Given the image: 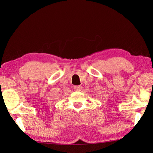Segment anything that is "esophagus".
<instances>
[{
	"mask_svg": "<svg viewBox=\"0 0 153 153\" xmlns=\"http://www.w3.org/2000/svg\"><path fill=\"white\" fill-rule=\"evenodd\" d=\"M81 88H82V86L81 85H75V86L74 87V89L75 90V91H80Z\"/></svg>",
	"mask_w": 153,
	"mask_h": 153,
	"instance_id": "obj_1",
	"label": "esophagus"
}]
</instances>
